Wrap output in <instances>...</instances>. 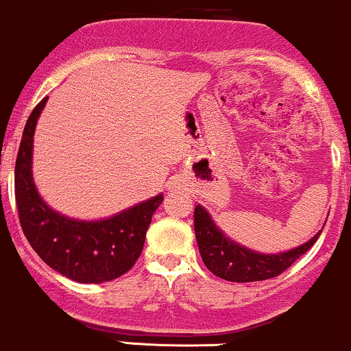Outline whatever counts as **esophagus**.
<instances>
[{
    "label": "esophagus",
    "mask_w": 351,
    "mask_h": 351,
    "mask_svg": "<svg viewBox=\"0 0 351 351\" xmlns=\"http://www.w3.org/2000/svg\"><path fill=\"white\" fill-rule=\"evenodd\" d=\"M180 187V179H177V177H174V179L172 180H169V184H167V189L169 191H177V189Z\"/></svg>",
    "instance_id": "1"
}]
</instances>
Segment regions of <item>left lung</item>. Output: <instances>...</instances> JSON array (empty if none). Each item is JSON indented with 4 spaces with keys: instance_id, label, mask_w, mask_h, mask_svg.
Here are the masks:
<instances>
[{
    "instance_id": "obj_1",
    "label": "left lung",
    "mask_w": 351,
    "mask_h": 351,
    "mask_svg": "<svg viewBox=\"0 0 351 351\" xmlns=\"http://www.w3.org/2000/svg\"><path fill=\"white\" fill-rule=\"evenodd\" d=\"M193 228L200 256L207 269L232 282H254L276 278L306 254L322 233L320 230L307 243L284 253H258L226 238L202 205H197L193 212Z\"/></svg>"
}]
</instances>
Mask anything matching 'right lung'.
<instances>
[{
	"label": "right lung",
	"instance_id": "right-lung-1",
	"mask_svg": "<svg viewBox=\"0 0 351 351\" xmlns=\"http://www.w3.org/2000/svg\"><path fill=\"white\" fill-rule=\"evenodd\" d=\"M47 97L29 114L14 167L19 223L29 245L47 266L65 278L100 284L119 278L138 261L151 218L164 195L136 204L118 215L84 221L56 212L43 200L32 179L34 131Z\"/></svg>",
	"mask_w": 351,
	"mask_h": 351
}]
</instances>
